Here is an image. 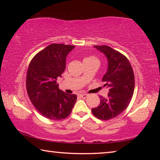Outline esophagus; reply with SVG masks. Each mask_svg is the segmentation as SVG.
<instances>
[{
  "instance_id": "obj_1",
  "label": "esophagus",
  "mask_w": 160,
  "mask_h": 160,
  "mask_svg": "<svg viewBox=\"0 0 160 160\" xmlns=\"http://www.w3.org/2000/svg\"><path fill=\"white\" fill-rule=\"evenodd\" d=\"M79 96L81 97V98H83V99H85L88 97V95L87 94H80Z\"/></svg>"
}]
</instances>
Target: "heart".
Wrapping results in <instances>:
<instances>
[{"mask_svg": "<svg viewBox=\"0 0 160 160\" xmlns=\"http://www.w3.org/2000/svg\"><path fill=\"white\" fill-rule=\"evenodd\" d=\"M90 59H97V58H94V56H89V57L85 58V59H84V60H90Z\"/></svg>", "mask_w": 160, "mask_h": 160, "instance_id": "heart-1", "label": "heart"}]
</instances>
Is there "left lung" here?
Segmentation results:
<instances>
[{
	"label": "left lung",
	"instance_id": "8db88e82",
	"mask_svg": "<svg viewBox=\"0 0 160 160\" xmlns=\"http://www.w3.org/2000/svg\"><path fill=\"white\" fill-rule=\"evenodd\" d=\"M108 59V70L102 78L104 87L109 88L107 98L99 97L100 104L92 109L93 115L108 121L121 114L131 101L135 88L132 66L125 56L109 46H94Z\"/></svg>",
	"mask_w": 160,
	"mask_h": 160
}]
</instances>
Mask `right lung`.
Returning <instances> with one entry per match:
<instances>
[{"label": "right lung", "instance_id": "add662e5", "mask_svg": "<svg viewBox=\"0 0 160 160\" xmlns=\"http://www.w3.org/2000/svg\"><path fill=\"white\" fill-rule=\"evenodd\" d=\"M74 46L51 44L32 59L26 77L29 98L41 114L51 120L67 118L72 112L76 94L60 90L57 79L66 69V56Z\"/></svg>", "mask_w": 160, "mask_h": 160}]
</instances>
